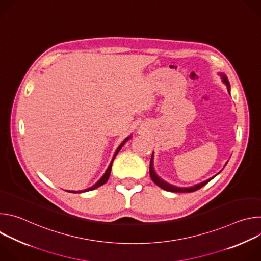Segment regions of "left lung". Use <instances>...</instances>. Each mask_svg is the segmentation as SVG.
Wrapping results in <instances>:
<instances>
[{
    "mask_svg": "<svg viewBox=\"0 0 261 261\" xmlns=\"http://www.w3.org/2000/svg\"><path fill=\"white\" fill-rule=\"evenodd\" d=\"M220 76L222 77V80H223V82H224V84L227 86V89H228V92H230V85H229V82H228V80H227V77H226V75L225 74H223V73H220ZM154 154V153H153ZM153 155H152V157H151V162H150V175H151V178H152V180L156 184V185H158L160 188H162L163 190H166V191H169V192H175V193H188V192H194V191H196V190H198V189H200V188H202L203 186H205L211 179H213V177L212 178H208V179H206V180H204V181H202V182H200V184H197V185H195V186H193V187H188V188H179V187H175V186H173V185H170V184H168V182H166L165 180H163L161 177H159L157 174H156V172H155V170H154V166H153Z\"/></svg>",
    "mask_w": 261,
    "mask_h": 261,
    "instance_id": "obj_1",
    "label": "left lung"
}]
</instances>
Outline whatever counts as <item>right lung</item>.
<instances>
[{"label": "right lung", "instance_id": "1", "mask_svg": "<svg viewBox=\"0 0 261 261\" xmlns=\"http://www.w3.org/2000/svg\"><path fill=\"white\" fill-rule=\"evenodd\" d=\"M130 138V136H128L121 144H120V146L117 148V151H116V154L114 155V158H113V160H111V162H110V164H109V166H108V168H107V170L105 171V173H104V175L94 185V186H92L91 188H88V189H85V190H82V191H72V193H83V192H87V191H91V190H94V189H96V188H98V187H100V186H102V185H104L106 181H107V179H108V177H109V175H110V171H111V166H113V162H114V160H115V158H116V156L118 155V153L120 152V150L122 148V146L124 145V143L128 140ZM68 192H70V191H68Z\"/></svg>", "mask_w": 261, "mask_h": 261}]
</instances>
